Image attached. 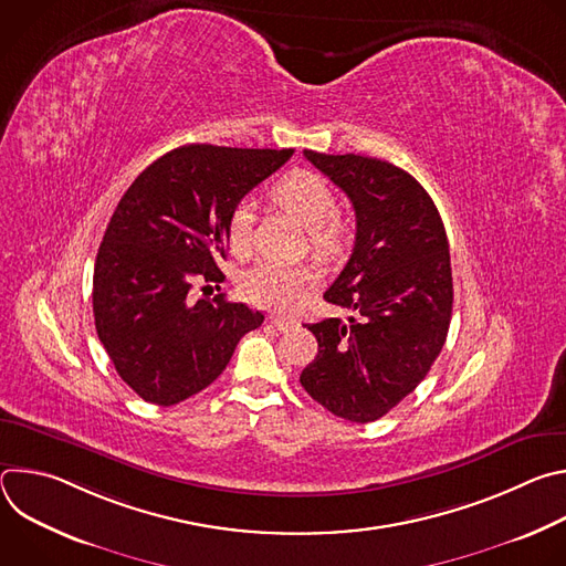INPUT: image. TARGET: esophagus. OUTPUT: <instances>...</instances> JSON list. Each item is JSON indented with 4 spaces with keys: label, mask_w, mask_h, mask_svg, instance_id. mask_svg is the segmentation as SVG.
Masks as SVG:
<instances>
[{
    "label": "esophagus",
    "mask_w": 566,
    "mask_h": 566,
    "mask_svg": "<svg viewBox=\"0 0 566 566\" xmlns=\"http://www.w3.org/2000/svg\"><path fill=\"white\" fill-rule=\"evenodd\" d=\"M271 322H273V327H275L277 332H291V329H295V327H297V322H295V319L280 317V315H273V317H271Z\"/></svg>",
    "instance_id": "34e87169"
}]
</instances>
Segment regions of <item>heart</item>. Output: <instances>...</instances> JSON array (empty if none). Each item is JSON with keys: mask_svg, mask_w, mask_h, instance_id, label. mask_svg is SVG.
<instances>
[{"mask_svg": "<svg viewBox=\"0 0 566 566\" xmlns=\"http://www.w3.org/2000/svg\"><path fill=\"white\" fill-rule=\"evenodd\" d=\"M273 199L308 228L315 253L336 255L347 244V228L336 217L338 199L329 184L311 172H291L273 188ZM251 210L234 208L228 221V247L234 255H247L251 249ZM315 273L306 266H282L262 262L241 277V295L251 304L271 311L297 308L315 289Z\"/></svg>", "mask_w": 566, "mask_h": 566, "instance_id": "obj_1", "label": "heart"}]
</instances>
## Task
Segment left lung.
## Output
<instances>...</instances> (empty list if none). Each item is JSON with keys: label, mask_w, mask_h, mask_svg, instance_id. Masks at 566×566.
<instances>
[{"label": "left lung", "mask_w": 566, "mask_h": 566, "mask_svg": "<svg viewBox=\"0 0 566 566\" xmlns=\"http://www.w3.org/2000/svg\"><path fill=\"white\" fill-rule=\"evenodd\" d=\"M356 210L354 253L325 293L347 322L306 325L317 356L300 374L332 415L369 423L426 378L452 317V269L443 221L423 186L387 160L304 149Z\"/></svg>", "instance_id": "obj_1"}]
</instances>
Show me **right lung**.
<instances>
[{
    "label": "right lung",
    "instance_id": "obj_1",
    "mask_svg": "<svg viewBox=\"0 0 566 566\" xmlns=\"http://www.w3.org/2000/svg\"><path fill=\"white\" fill-rule=\"evenodd\" d=\"M293 149L184 145L145 168L118 201L94 266L98 338L118 376L147 402L177 406L230 363L262 311L223 297H188L221 282L237 203Z\"/></svg>",
    "mask_w": 566,
    "mask_h": 566
}]
</instances>
